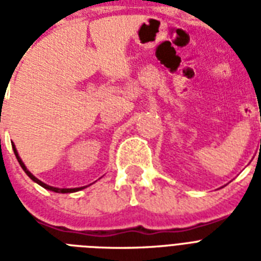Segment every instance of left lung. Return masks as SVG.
<instances>
[{
	"label": "left lung",
	"instance_id": "left-lung-1",
	"mask_svg": "<svg viewBox=\"0 0 261 261\" xmlns=\"http://www.w3.org/2000/svg\"><path fill=\"white\" fill-rule=\"evenodd\" d=\"M260 143H261V139H260Z\"/></svg>",
	"mask_w": 261,
	"mask_h": 261
}]
</instances>
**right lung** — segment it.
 Returning <instances> with one entry per match:
<instances>
[{
	"instance_id": "1",
	"label": "right lung",
	"mask_w": 261,
	"mask_h": 261,
	"mask_svg": "<svg viewBox=\"0 0 261 261\" xmlns=\"http://www.w3.org/2000/svg\"><path fill=\"white\" fill-rule=\"evenodd\" d=\"M13 151H14V154H16V159H17L18 164H20V167H21L22 169H24V172H25V173L28 174V176H30V177L32 178V180H34L35 182H38L39 186H42L43 188H46V190L53 191V192H58V194H69V192H75V191H80V190H83V188H85V187H80V188H57V187L47 186V184H44V182H43V181H40L39 178L35 177L34 174L31 173V172L28 171V169H27V167H25V165H24V163H22V161H21V159H20V155H18V153H17V150H16V147H14V145H13Z\"/></svg>"
}]
</instances>
